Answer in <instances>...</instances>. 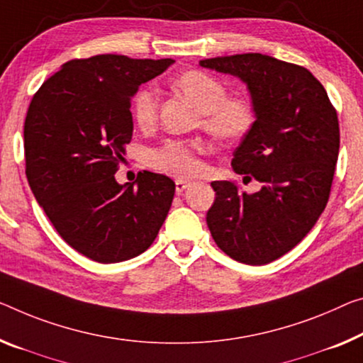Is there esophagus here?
<instances>
[{"label": "esophagus", "instance_id": "34e87169", "mask_svg": "<svg viewBox=\"0 0 363 363\" xmlns=\"http://www.w3.org/2000/svg\"><path fill=\"white\" fill-rule=\"evenodd\" d=\"M188 186H189V182L177 180V182H175V191H177V194H182Z\"/></svg>", "mask_w": 363, "mask_h": 363}]
</instances>
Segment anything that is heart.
<instances>
[{
	"mask_svg": "<svg viewBox=\"0 0 363 363\" xmlns=\"http://www.w3.org/2000/svg\"><path fill=\"white\" fill-rule=\"evenodd\" d=\"M177 92L185 96L201 111V125L220 144L240 143L256 125L255 100L247 94H227V86L217 77L199 69L182 72L174 81ZM159 99L152 89L143 87L133 96L131 113L141 130L157 121ZM201 144L188 139H167L147 152V164L162 174L189 178L198 174Z\"/></svg>",
	"mask_w": 363,
	"mask_h": 363,
	"instance_id": "heart-1",
	"label": "heart"
}]
</instances>
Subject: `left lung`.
<instances>
[{"instance_id": "obj_1", "label": "left lung", "mask_w": 363, "mask_h": 363, "mask_svg": "<svg viewBox=\"0 0 363 363\" xmlns=\"http://www.w3.org/2000/svg\"><path fill=\"white\" fill-rule=\"evenodd\" d=\"M247 82L258 116L232 165L263 188L213 182L206 222L222 252L245 264H267L300 243L330 199L339 154V121L325 87L303 66L261 53L199 61Z\"/></svg>"}]
</instances>
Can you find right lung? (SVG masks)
I'll return each mask as SVG.
<instances>
[{
  "label": "right lung",
  "instance_id": "right-lung-1",
  "mask_svg": "<svg viewBox=\"0 0 363 363\" xmlns=\"http://www.w3.org/2000/svg\"><path fill=\"white\" fill-rule=\"evenodd\" d=\"M174 63L96 55L61 66L33 94L24 121L26 177L60 237L97 263H120L152 245L175 183L139 172L136 185L115 174L133 136L138 87Z\"/></svg>",
  "mask_w": 363,
  "mask_h": 363
}]
</instances>
